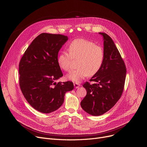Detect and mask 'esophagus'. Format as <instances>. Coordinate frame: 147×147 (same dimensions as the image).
Listing matches in <instances>:
<instances>
[{
    "label": "esophagus",
    "instance_id": "obj_1",
    "mask_svg": "<svg viewBox=\"0 0 147 147\" xmlns=\"http://www.w3.org/2000/svg\"><path fill=\"white\" fill-rule=\"evenodd\" d=\"M74 86L75 88H78L80 87V84L77 83V82H74Z\"/></svg>",
    "mask_w": 147,
    "mask_h": 147
}]
</instances>
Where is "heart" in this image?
Wrapping results in <instances>:
<instances>
[{
  "label": "heart",
  "mask_w": 147,
  "mask_h": 147,
  "mask_svg": "<svg viewBox=\"0 0 147 147\" xmlns=\"http://www.w3.org/2000/svg\"><path fill=\"white\" fill-rule=\"evenodd\" d=\"M69 52L63 51L57 57L60 67L66 71L70 70L72 59H78L77 69L70 72L67 78L73 82H79L88 76L96 74L100 69L104 60V51L92 41L77 39L69 45Z\"/></svg>",
  "instance_id": "heart-1"
}]
</instances>
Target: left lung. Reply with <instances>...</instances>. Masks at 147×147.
Segmentation results:
<instances>
[{"label":"left lung","mask_w":147,"mask_h":147,"mask_svg":"<svg viewBox=\"0 0 147 147\" xmlns=\"http://www.w3.org/2000/svg\"><path fill=\"white\" fill-rule=\"evenodd\" d=\"M103 39L104 60L99 71L92 76L91 84L82 86L87 95L81 102L82 109L92 116H100L109 111L120 98L126 76V67L112 39L99 32Z\"/></svg>","instance_id":"1"}]
</instances>
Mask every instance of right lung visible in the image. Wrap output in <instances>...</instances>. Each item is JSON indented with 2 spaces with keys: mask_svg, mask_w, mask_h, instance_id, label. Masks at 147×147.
I'll return each instance as SVG.
<instances>
[{
  "mask_svg": "<svg viewBox=\"0 0 147 147\" xmlns=\"http://www.w3.org/2000/svg\"><path fill=\"white\" fill-rule=\"evenodd\" d=\"M68 40L61 34L42 33L28 47L19 63V84L26 99L36 111L49 113L58 109L71 81H56L63 76L57 62L59 50Z\"/></svg>",
  "mask_w": 147,
  "mask_h": 147,
  "instance_id": "1",
  "label": "right lung"
}]
</instances>
